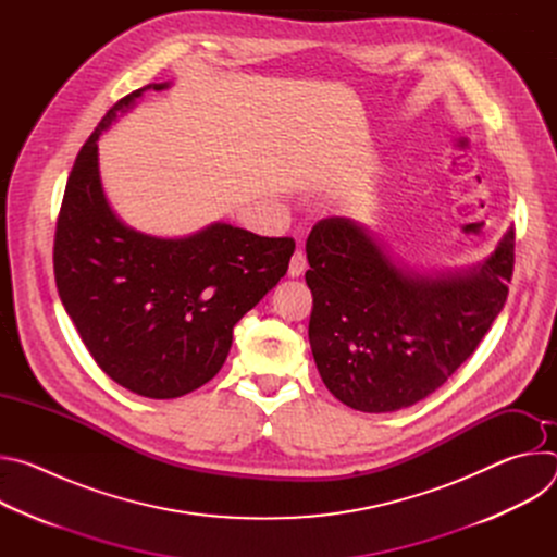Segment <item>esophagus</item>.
<instances>
[{"label": "esophagus", "instance_id": "obj_1", "mask_svg": "<svg viewBox=\"0 0 557 557\" xmlns=\"http://www.w3.org/2000/svg\"><path fill=\"white\" fill-rule=\"evenodd\" d=\"M308 269V260H306V253L304 251H295L293 258H290V264H288V275L290 277H299L304 271Z\"/></svg>", "mask_w": 557, "mask_h": 557}]
</instances>
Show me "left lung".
Segmentation results:
<instances>
[{
	"label": "left lung",
	"instance_id": "8db88e82",
	"mask_svg": "<svg viewBox=\"0 0 557 557\" xmlns=\"http://www.w3.org/2000/svg\"><path fill=\"white\" fill-rule=\"evenodd\" d=\"M306 258L317 370L342 404L381 414L425 399L479 348L507 301L513 231L479 267L423 275L335 215L312 226Z\"/></svg>",
	"mask_w": 557,
	"mask_h": 557
}]
</instances>
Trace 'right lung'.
Here are the masks:
<instances>
[{
  "label": "right lung",
  "mask_w": 557,
  "mask_h": 557,
  "mask_svg": "<svg viewBox=\"0 0 557 557\" xmlns=\"http://www.w3.org/2000/svg\"><path fill=\"white\" fill-rule=\"evenodd\" d=\"M149 84L114 103L78 151L54 233L61 304L99 368L147 399H176L211 381L233 326L286 275L293 237L213 222L156 237L116 218L99 174V136Z\"/></svg>",
  "instance_id": "add662e5"
}]
</instances>
